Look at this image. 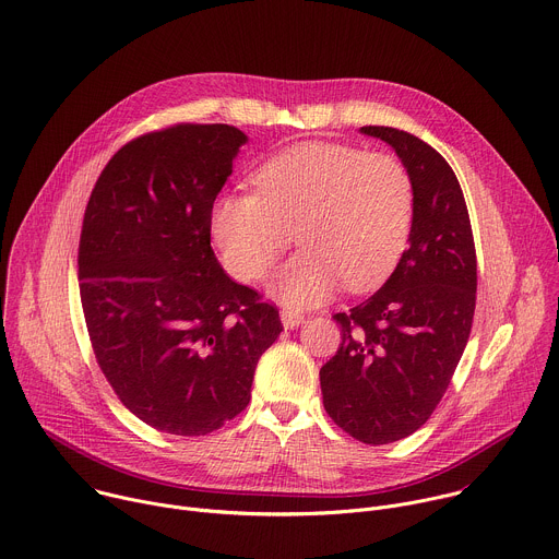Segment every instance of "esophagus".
<instances>
[{
    "mask_svg": "<svg viewBox=\"0 0 559 559\" xmlns=\"http://www.w3.org/2000/svg\"><path fill=\"white\" fill-rule=\"evenodd\" d=\"M281 322H283L285 329H296V326H300L305 322V316L298 309H283L281 311Z\"/></svg>",
    "mask_w": 559,
    "mask_h": 559,
    "instance_id": "1",
    "label": "esophagus"
}]
</instances>
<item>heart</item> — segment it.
Here are the masks:
<instances>
[{
	"mask_svg": "<svg viewBox=\"0 0 559 559\" xmlns=\"http://www.w3.org/2000/svg\"><path fill=\"white\" fill-rule=\"evenodd\" d=\"M259 193L222 195L211 213L226 270L259 281L296 239L302 250L272 278L285 305L326 300L346 283L380 285L404 254L415 222V181L391 153L350 144L302 142L257 173Z\"/></svg>",
	"mask_w": 559,
	"mask_h": 559,
	"instance_id": "1",
	"label": "heart"
}]
</instances>
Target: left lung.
I'll use <instances>...</instances> for the list:
<instances>
[{"instance_id": "obj_1", "label": "left lung", "mask_w": 559, "mask_h": 559, "mask_svg": "<svg viewBox=\"0 0 559 559\" xmlns=\"http://www.w3.org/2000/svg\"><path fill=\"white\" fill-rule=\"evenodd\" d=\"M359 133L391 144L415 181L408 250L364 302L335 313L337 353L320 368L329 417L384 445L419 430L456 370L476 307V250L461 183L430 144L393 127Z\"/></svg>"}]
</instances>
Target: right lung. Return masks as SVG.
Masks as SVG:
<instances>
[{
	"label": "right lung",
	"instance_id": "1",
	"mask_svg": "<svg viewBox=\"0 0 559 559\" xmlns=\"http://www.w3.org/2000/svg\"><path fill=\"white\" fill-rule=\"evenodd\" d=\"M248 135L175 124L124 144L85 209L79 287L98 366L146 426L202 437L250 402L278 309L211 248L213 204Z\"/></svg>",
	"mask_w": 559,
	"mask_h": 559
}]
</instances>
